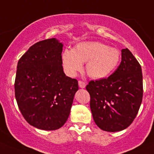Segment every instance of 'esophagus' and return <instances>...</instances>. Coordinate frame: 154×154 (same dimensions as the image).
Listing matches in <instances>:
<instances>
[{
	"instance_id": "obj_1",
	"label": "esophagus",
	"mask_w": 154,
	"mask_h": 154,
	"mask_svg": "<svg viewBox=\"0 0 154 154\" xmlns=\"http://www.w3.org/2000/svg\"><path fill=\"white\" fill-rule=\"evenodd\" d=\"M79 87L82 88H85L86 86V83L85 82L79 80Z\"/></svg>"
}]
</instances>
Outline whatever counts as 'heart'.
I'll use <instances>...</instances> for the list:
<instances>
[{
    "label": "heart",
    "instance_id": "obj_1",
    "mask_svg": "<svg viewBox=\"0 0 154 154\" xmlns=\"http://www.w3.org/2000/svg\"><path fill=\"white\" fill-rule=\"evenodd\" d=\"M63 67L68 75L75 76L85 63L88 75L100 79L109 75L118 66L120 52L99 42H83L72 50H65L61 56Z\"/></svg>",
    "mask_w": 154,
    "mask_h": 154
}]
</instances>
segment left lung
Instances as JSON below:
<instances>
[{
	"instance_id": "8db88e82",
	"label": "left lung",
	"mask_w": 154,
	"mask_h": 154,
	"mask_svg": "<svg viewBox=\"0 0 154 154\" xmlns=\"http://www.w3.org/2000/svg\"><path fill=\"white\" fill-rule=\"evenodd\" d=\"M86 90L96 125L109 132L122 131L132 123L141 104V66L128 48L122 49L116 70L108 78L90 81Z\"/></svg>"
}]
</instances>
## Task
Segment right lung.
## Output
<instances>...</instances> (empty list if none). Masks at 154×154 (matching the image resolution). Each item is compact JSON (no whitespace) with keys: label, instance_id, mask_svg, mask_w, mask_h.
Returning a JSON list of instances; mask_svg holds the SVG:
<instances>
[{"label":"right lung","instance_id":"add662e5","mask_svg":"<svg viewBox=\"0 0 154 154\" xmlns=\"http://www.w3.org/2000/svg\"><path fill=\"white\" fill-rule=\"evenodd\" d=\"M63 44L56 38L37 42L18 61L15 97L28 123L42 130L61 128L70 113L78 81L65 75Z\"/></svg>","mask_w":154,"mask_h":154}]
</instances>
